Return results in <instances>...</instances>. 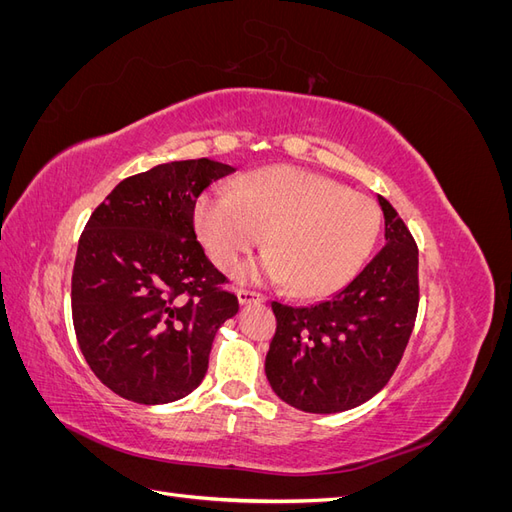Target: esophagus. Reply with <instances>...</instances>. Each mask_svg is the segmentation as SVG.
<instances>
[{
	"mask_svg": "<svg viewBox=\"0 0 512 512\" xmlns=\"http://www.w3.org/2000/svg\"><path fill=\"white\" fill-rule=\"evenodd\" d=\"M237 299H239V305H252V303L265 301V297H262L260 292H254V290H239Z\"/></svg>",
	"mask_w": 512,
	"mask_h": 512,
	"instance_id": "1",
	"label": "esophagus"
}]
</instances>
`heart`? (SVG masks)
Instances as JSON below:
<instances>
[{
  "mask_svg": "<svg viewBox=\"0 0 512 512\" xmlns=\"http://www.w3.org/2000/svg\"><path fill=\"white\" fill-rule=\"evenodd\" d=\"M196 228L209 258L237 271L265 235L262 273L286 280L299 297L316 299L344 288L374 254L382 211L374 198L333 179L292 166L254 170L230 192L205 196Z\"/></svg>",
  "mask_w": 512,
  "mask_h": 512,
  "instance_id": "1",
  "label": "heart"
}]
</instances>
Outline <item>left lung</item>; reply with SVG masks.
I'll return each mask as SVG.
<instances>
[{
	"label": "left lung",
	"mask_w": 512,
	"mask_h": 512,
	"mask_svg": "<svg viewBox=\"0 0 512 512\" xmlns=\"http://www.w3.org/2000/svg\"><path fill=\"white\" fill-rule=\"evenodd\" d=\"M386 245L327 301H273L277 331L265 374L288 406L335 414L365 404L391 380L418 309V250L404 220L378 196Z\"/></svg>",
	"instance_id": "left-lung-1"
}]
</instances>
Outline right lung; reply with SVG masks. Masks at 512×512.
Masks as SVG:
<instances>
[{
	"mask_svg": "<svg viewBox=\"0 0 512 512\" xmlns=\"http://www.w3.org/2000/svg\"><path fill=\"white\" fill-rule=\"evenodd\" d=\"M232 166L207 158L123 179L76 250L72 320L87 365L136 404H170L203 382L215 333L239 312L194 232L196 198Z\"/></svg>",
	"mask_w": 512,
	"mask_h": 512,
	"instance_id": "right-lung-1",
	"label": "right lung"
}]
</instances>
